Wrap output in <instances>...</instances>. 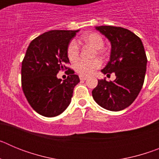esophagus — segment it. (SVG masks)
Returning a JSON list of instances; mask_svg holds the SVG:
<instances>
[{"label":"esophagus","instance_id":"34e87169","mask_svg":"<svg viewBox=\"0 0 159 159\" xmlns=\"http://www.w3.org/2000/svg\"><path fill=\"white\" fill-rule=\"evenodd\" d=\"M88 77L87 76H84V75H80V80H86Z\"/></svg>","mask_w":159,"mask_h":159}]
</instances>
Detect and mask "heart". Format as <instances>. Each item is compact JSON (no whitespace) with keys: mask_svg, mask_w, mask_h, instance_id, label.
<instances>
[{"mask_svg":"<svg viewBox=\"0 0 159 159\" xmlns=\"http://www.w3.org/2000/svg\"><path fill=\"white\" fill-rule=\"evenodd\" d=\"M82 40L84 43H88L92 45L95 49H96V53L99 56H104L106 51L103 48L104 45V40L100 34L97 32H89L82 36ZM67 57L71 61L76 60L80 54V46L76 40H72L68 43L67 48ZM102 65V62L98 59L92 60V61H86L84 60H80L74 64V69L77 73L81 75H92L97 69H99Z\"/></svg>","mask_w":159,"mask_h":159,"instance_id":"obj_1","label":"heart"}]
</instances>
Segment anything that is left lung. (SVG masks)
Returning a JSON list of instances; mask_svg holds the SVG:
<instances>
[{
    "label": "left lung",
    "instance_id": "8db88e82",
    "mask_svg": "<svg viewBox=\"0 0 159 159\" xmlns=\"http://www.w3.org/2000/svg\"><path fill=\"white\" fill-rule=\"evenodd\" d=\"M95 29L111 43L110 61L102 70L103 74L115 72L112 81L98 80L92 91L95 102L112 111H119L135 100L143 88L147 58L142 40L134 32L122 27L98 26Z\"/></svg>",
    "mask_w": 159,
    "mask_h": 159
}]
</instances>
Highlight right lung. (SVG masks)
Segmentation results:
<instances>
[{
  "label": "right lung",
  "instance_id": "right-lung-1",
  "mask_svg": "<svg viewBox=\"0 0 159 159\" xmlns=\"http://www.w3.org/2000/svg\"><path fill=\"white\" fill-rule=\"evenodd\" d=\"M79 30H52L32 40L21 67V86L32 109L45 117H54L65 111L71 102L80 78L65 66L68 43ZM68 69L67 79L57 78L61 70Z\"/></svg>",
  "mask_w": 159,
  "mask_h": 159
}]
</instances>
